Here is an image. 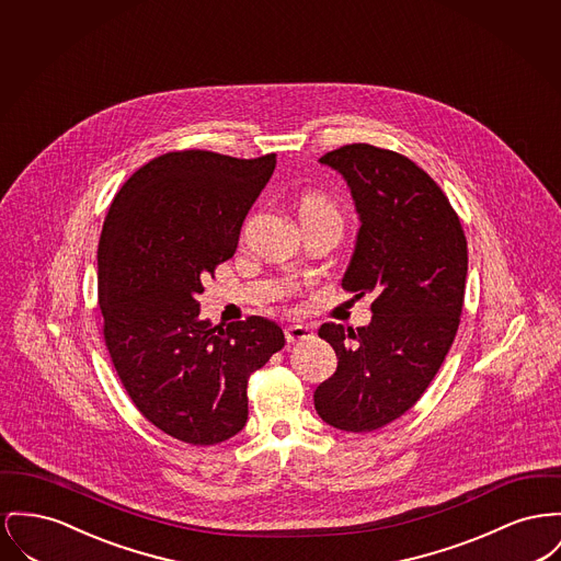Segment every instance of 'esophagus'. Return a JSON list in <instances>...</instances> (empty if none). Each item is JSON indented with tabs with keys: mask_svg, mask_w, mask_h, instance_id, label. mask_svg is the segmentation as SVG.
Segmentation results:
<instances>
[{
	"mask_svg": "<svg viewBox=\"0 0 561 561\" xmlns=\"http://www.w3.org/2000/svg\"><path fill=\"white\" fill-rule=\"evenodd\" d=\"M309 336H311V330H309V327H305V324H290V327H286V341L288 343H300V341H305Z\"/></svg>",
	"mask_w": 561,
	"mask_h": 561,
	"instance_id": "esophagus-1",
	"label": "esophagus"
}]
</instances>
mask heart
I'll list each match as a JSON object with an SVG mask.
<instances>
[{"label": "heart", "instance_id": "b5f03b06", "mask_svg": "<svg viewBox=\"0 0 561 561\" xmlns=\"http://www.w3.org/2000/svg\"><path fill=\"white\" fill-rule=\"evenodd\" d=\"M318 209H327V211H334V205L330 203L329 198L322 195H305L300 201V211H318Z\"/></svg>", "mask_w": 561, "mask_h": 561}]
</instances>
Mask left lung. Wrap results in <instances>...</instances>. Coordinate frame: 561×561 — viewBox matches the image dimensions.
I'll use <instances>...</instances> for the list:
<instances>
[{
	"instance_id": "1",
	"label": "left lung",
	"mask_w": 561,
	"mask_h": 561,
	"mask_svg": "<svg viewBox=\"0 0 561 561\" xmlns=\"http://www.w3.org/2000/svg\"><path fill=\"white\" fill-rule=\"evenodd\" d=\"M320 163L345 178L360 218L341 286L375 300L368 327L318 330L339 364L313 402L332 428L370 432L404 415L445 360L460 327L468 248L449 198L411 159L350 144Z\"/></svg>"
}]
</instances>
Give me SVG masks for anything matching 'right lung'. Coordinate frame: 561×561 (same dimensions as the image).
Listing matches in <instances>:
<instances>
[{"label":"right lung","instance_id":"right-lung-1","mask_svg":"<svg viewBox=\"0 0 561 561\" xmlns=\"http://www.w3.org/2000/svg\"><path fill=\"white\" fill-rule=\"evenodd\" d=\"M275 154L167 152L112 201L98 266L103 339L139 413L169 436L216 445L248 422V379L286 343L259 316L201 320L203 279L229 261Z\"/></svg>","mask_w":561,"mask_h":561}]
</instances>
